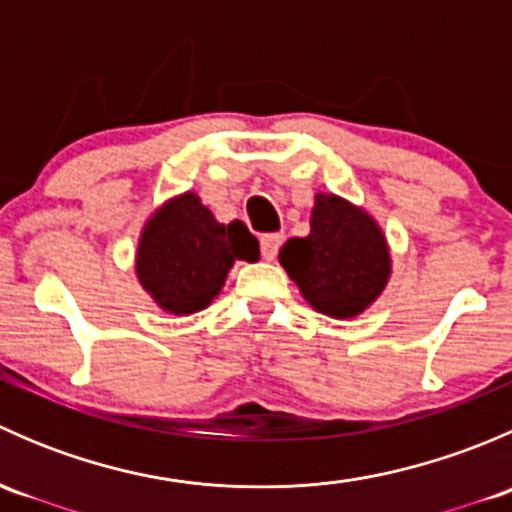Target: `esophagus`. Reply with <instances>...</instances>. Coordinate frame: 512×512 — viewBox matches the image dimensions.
Returning <instances> with one entry per match:
<instances>
[{"label":"esophagus","instance_id":"1","mask_svg":"<svg viewBox=\"0 0 512 512\" xmlns=\"http://www.w3.org/2000/svg\"><path fill=\"white\" fill-rule=\"evenodd\" d=\"M280 245H282V235H277V232H270V235H262L260 237V252L265 260H275L277 252H280Z\"/></svg>","mask_w":512,"mask_h":512}]
</instances>
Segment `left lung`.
Returning a JSON list of instances; mask_svg holds the SVG:
<instances>
[{
	"label": "left lung",
	"instance_id": "obj_1",
	"mask_svg": "<svg viewBox=\"0 0 512 512\" xmlns=\"http://www.w3.org/2000/svg\"><path fill=\"white\" fill-rule=\"evenodd\" d=\"M280 262L317 312L347 319L364 312L389 280V250L374 220L347 200L319 195L312 232L282 245Z\"/></svg>",
	"mask_w": 512,
	"mask_h": 512
}]
</instances>
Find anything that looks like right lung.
Here are the masks:
<instances>
[{"instance_id":"1","label":"right lung","mask_w":512,"mask_h":512,"mask_svg":"<svg viewBox=\"0 0 512 512\" xmlns=\"http://www.w3.org/2000/svg\"><path fill=\"white\" fill-rule=\"evenodd\" d=\"M257 257V237L240 220L215 223L198 195L185 193L148 220L136 270L160 307L190 314L213 302L235 260L255 262Z\"/></svg>"}]
</instances>
